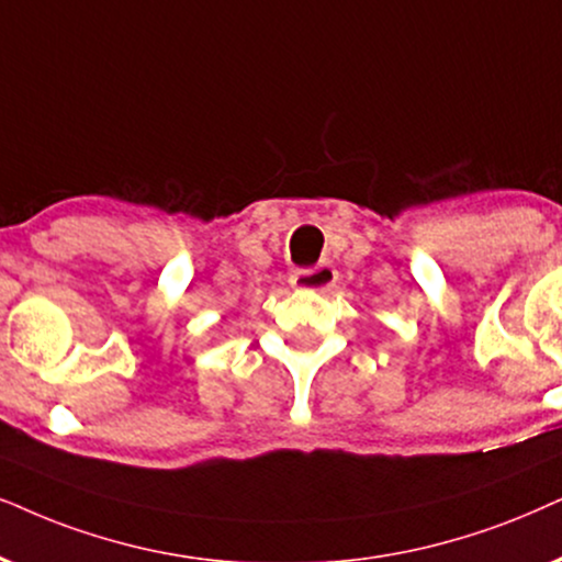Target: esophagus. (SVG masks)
<instances>
[{
	"mask_svg": "<svg viewBox=\"0 0 562 562\" xmlns=\"http://www.w3.org/2000/svg\"><path fill=\"white\" fill-rule=\"evenodd\" d=\"M337 269L329 265H318L314 269H297L290 277V285L295 290H308V293H329L337 285Z\"/></svg>",
	"mask_w": 562,
	"mask_h": 562,
	"instance_id": "esophagus-1",
	"label": "esophagus"
}]
</instances>
